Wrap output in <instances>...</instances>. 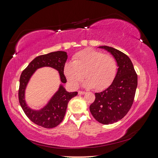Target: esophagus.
Masks as SVG:
<instances>
[{"instance_id": "obj_1", "label": "esophagus", "mask_w": 158, "mask_h": 158, "mask_svg": "<svg viewBox=\"0 0 158 158\" xmlns=\"http://www.w3.org/2000/svg\"><path fill=\"white\" fill-rule=\"evenodd\" d=\"M85 94V92H82V91H79V92H78V94L79 95H84Z\"/></svg>"}]
</instances>
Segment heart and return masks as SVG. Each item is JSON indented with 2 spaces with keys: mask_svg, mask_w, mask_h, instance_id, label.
Wrapping results in <instances>:
<instances>
[{
  "mask_svg": "<svg viewBox=\"0 0 158 158\" xmlns=\"http://www.w3.org/2000/svg\"><path fill=\"white\" fill-rule=\"evenodd\" d=\"M117 68V62L111 55L88 49L76 53L73 62L64 64L63 72L72 86L77 87L84 77L85 87L102 90L112 83Z\"/></svg>",
  "mask_w": 158,
  "mask_h": 158,
  "instance_id": "1",
  "label": "heart"
}]
</instances>
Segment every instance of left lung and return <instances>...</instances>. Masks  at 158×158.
I'll return each mask as SVG.
<instances>
[{"label":"left lung","instance_id":"left-lung-1","mask_svg":"<svg viewBox=\"0 0 158 158\" xmlns=\"http://www.w3.org/2000/svg\"><path fill=\"white\" fill-rule=\"evenodd\" d=\"M99 47L111 52L118 68L110 86L95 94V101L90 105L89 110L95 120L103 125H109L121 120L131 109L135 96L138 76L127 55L111 47Z\"/></svg>","mask_w":158,"mask_h":158}]
</instances>
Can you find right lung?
Wrapping results in <instances>:
<instances>
[{
    "label": "right lung",
    "instance_id": "add662e5",
    "mask_svg": "<svg viewBox=\"0 0 158 158\" xmlns=\"http://www.w3.org/2000/svg\"><path fill=\"white\" fill-rule=\"evenodd\" d=\"M68 56L64 51H55L37 56L23 70L20 78L18 99L26 116L33 123L46 128H52L63 121L70 100L77 95L78 92H68L60 85L47 106L40 111L32 110L27 107L24 99L25 89L31 75L35 70L44 66H50L59 71L60 80L66 82L63 69Z\"/></svg>",
    "mask_w": 158,
    "mask_h": 158
}]
</instances>
